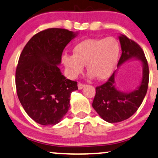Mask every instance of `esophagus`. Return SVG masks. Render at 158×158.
I'll return each mask as SVG.
<instances>
[{
    "label": "esophagus",
    "mask_w": 158,
    "mask_h": 158,
    "mask_svg": "<svg viewBox=\"0 0 158 158\" xmlns=\"http://www.w3.org/2000/svg\"><path fill=\"white\" fill-rule=\"evenodd\" d=\"M85 87V85L84 84H81V83H79V84H78V88H79V90H81V89L84 88Z\"/></svg>",
    "instance_id": "34e87169"
}]
</instances>
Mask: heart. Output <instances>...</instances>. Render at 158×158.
I'll return each instance as SVG.
<instances>
[{"label": "heart", "instance_id": "obj_1", "mask_svg": "<svg viewBox=\"0 0 158 158\" xmlns=\"http://www.w3.org/2000/svg\"><path fill=\"white\" fill-rule=\"evenodd\" d=\"M120 51L118 41L113 37L87 39L73 47V55L64 54L62 61L70 77H77L86 64L89 77L104 80L116 68Z\"/></svg>", "mask_w": 158, "mask_h": 158}]
</instances>
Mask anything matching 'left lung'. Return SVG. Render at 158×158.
Here are the masks:
<instances>
[{"label":"left lung","mask_w":158,"mask_h":158,"mask_svg":"<svg viewBox=\"0 0 158 158\" xmlns=\"http://www.w3.org/2000/svg\"><path fill=\"white\" fill-rule=\"evenodd\" d=\"M118 38L122 54L118 68L127 61L138 59L143 64V73L140 86L130 93L121 92L115 87L116 71L107 82L96 87L93 107L102 119L109 123L120 122L132 116L143 102L149 85V66L143 51L138 43L125 35H121Z\"/></svg>","instance_id":"1"}]
</instances>
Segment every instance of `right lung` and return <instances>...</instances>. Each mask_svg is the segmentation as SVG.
<instances>
[{"label":"right lung","mask_w":158,"mask_h":158,"mask_svg":"<svg viewBox=\"0 0 158 158\" xmlns=\"http://www.w3.org/2000/svg\"><path fill=\"white\" fill-rule=\"evenodd\" d=\"M78 33L51 28L34 35L22 51L15 73L17 94L23 107L35 122L55 125L70 107L77 81L66 79L58 65L64 48Z\"/></svg>","instance_id":"add662e5"}]
</instances>
